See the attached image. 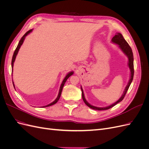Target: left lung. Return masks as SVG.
Masks as SVG:
<instances>
[{
	"label": "left lung",
	"mask_w": 149,
	"mask_h": 149,
	"mask_svg": "<svg viewBox=\"0 0 149 149\" xmlns=\"http://www.w3.org/2000/svg\"><path fill=\"white\" fill-rule=\"evenodd\" d=\"M112 42L116 43L119 46V47L121 49V50L124 52V53L125 55L127 56L128 60H129V62H128V66L130 71V77L129 79V81L127 84V85L126 86V87L125 88L123 94L122 96L119 99L118 101H117L116 102H114L112 104L107 106V107H96L90 104L89 103H88L87 102V101L86 100V99L84 97V93H83V90L82 87L81 86V91H82V98L83 100V101L84 102V103L86 104L88 107H89L90 108H91L93 109L94 110H98V111H101V110H107L109 109L110 108L112 107L113 106H114L115 105H116L117 104L119 103V102L122 101L123 100L124 97H125V95L126 93L127 92V90L130 86V84H131L132 80H133V78H134V57H133V53L132 51V49L130 48V47L129 45V44L127 43V42L125 41V40L123 36L122 35L121 33H117L116 35H115L114 37L112 38Z\"/></svg>",
	"instance_id": "left-lung-1"
}]
</instances>
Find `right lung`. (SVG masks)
Listing matches in <instances>:
<instances>
[{
    "mask_svg": "<svg viewBox=\"0 0 149 149\" xmlns=\"http://www.w3.org/2000/svg\"><path fill=\"white\" fill-rule=\"evenodd\" d=\"M32 30H33V29H31V30H29L28 31H26V32L25 33V35L23 36V37H22L21 38V39H20V42H19V44H18V45H17V48H16V49H15V50L14 53H13V56H12V71H13V63H14V61H15V58H16V56H17V55L18 52H19V49H20V47H21L22 45L23 44L24 41V40H25V37H26V36L27 35H29L30 32H31V31H32ZM73 73H74L73 71H71V72H70V73H68V74H66V76H65V78H64V79L63 80L62 83H61V86H60V88L59 93H58V96H57V97H56V100H55V101H54L53 102H52V103L49 104H48V105H47V106H43L42 107H48V106H52V105H53V104H56V103L58 102V101L59 100V99H60V96H61V92H62L63 88V86H64V85H65V82L66 81V80L68 79V78L70 76H71L72 74H73ZM12 82H13V81H12ZM13 87L15 88V86H14V84H13Z\"/></svg>",
    "mask_w": 149,
    "mask_h": 149,
    "instance_id": "add662e5",
    "label": "right lung"
}]
</instances>
